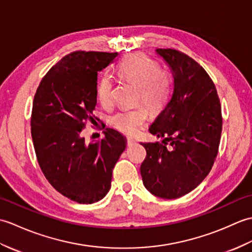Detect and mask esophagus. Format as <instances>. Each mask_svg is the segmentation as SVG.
Listing matches in <instances>:
<instances>
[{
  "instance_id": "obj_1",
  "label": "esophagus",
  "mask_w": 252,
  "mask_h": 252,
  "mask_svg": "<svg viewBox=\"0 0 252 252\" xmlns=\"http://www.w3.org/2000/svg\"><path fill=\"white\" fill-rule=\"evenodd\" d=\"M136 143V140L135 139H132V138H127V144L128 145H132V144H135Z\"/></svg>"
}]
</instances>
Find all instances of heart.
<instances>
[{"label":"heart","mask_w":252,"mask_h":252,"mask_svg":"<svg viewBox=\"0 0 252 252\" xmlns=\"http://www.w3.org/2000/svg\"><path fill=\"white\" fill-rule=\"evenodd\" d=\"M115 74L120 80L137 85L136 102H143L153 113L164 109L171 96L172 77L168 71L160 70L155 60L142 54L127 56L116 65ZM96 94L99 102L108 107L113 101V81L108 74L99 76ZM149 117L143 105L123 109L110 117V124L126 135H135Z\"/></svg>","instance_id":"b5f03b06"}]
</instances>
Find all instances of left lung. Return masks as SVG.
I'll list each match as a JSON object with an SVG mask.
<instances>
[{
  "label": "left lung",
  "instance_id": "1",
  "mask_svg": "<svg viewBox=\"0 0 252 252\" xmlns=\"http://www.w3.org/2000/svg\"><path fill=\"white\" fill-rule=\"evenodd\" d=\"M173 75V92L149 130L163 142H140L147 151L140 172L155 196L189 193L210 172L222 131L220 99L206 70L180 50L158 48Z\"/></svg>",
  "mask_w": 252,
  "mask_h": 252
}]
</instances>
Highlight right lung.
Here are the masks:
<instances>
[{"instance_id": "right-lung-1", "label": "right lung", "mask_w": 252, "mask_h": 252, "mask_svg": "<svg viewBox=\"0 0 252 252\" xmlns=\"http://www.w3.org/2000/svg\"><path fill=\"white\" fill-rule=\"evenodd\" d=\"M117 53L76 50L59 60L38 85L31 136L44 176L73 202L93 204L111 188L112 171L126 148L121 132L107 128L101 141L85 142L82 130L96 122L97 76Z\"/></svg>"}]
</instances>
